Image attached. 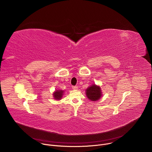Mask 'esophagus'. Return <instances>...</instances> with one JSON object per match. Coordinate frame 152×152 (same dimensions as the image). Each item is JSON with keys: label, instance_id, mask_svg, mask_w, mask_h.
Masks as SVG:
<instances>
[{"label": "esophagus", "instance_id": "34e87169", "mask_svg": "<svg viewBox=\"0 0 152 152\" xmlns=\"http://www.w3.org/2000/svg\"><path fill=\"white\" fill-rule=\"evenodd\" d=\"M72 89L73 90H77V86H72Z\"/></svg>", "mask_w": 152, "mask_h": 152}]
</instances>
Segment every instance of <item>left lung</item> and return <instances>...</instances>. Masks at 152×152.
Wrapping results in <instances>:
<instances>
[{
	"instance_id": "8db88e82",
	"label": "left lung",
	"mask_w": 152,
	"mask_h": 152,
	"mask_svg": "<svg viewBox=\"0 0 152 152\" xmlns=\"http://www.w3.org/2000/svg\"><path fill=\"white\" fill-rule=\"evenodd\" d=\"M86 95L90 100L96 101L101 97L102 94L99 86L96 85H93L86 90Z\"/></svg>"
}]
</instances>
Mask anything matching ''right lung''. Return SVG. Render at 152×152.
Listing matches in <instances>:
<instances>
[{
  "mask_svg": "<svg viewBox=\"0 0 152 152\" xmlns=\"http://www.w3.org/2000/svg\"><path fill=\"white\" fill-rule=\"evenodd\" d=\"M62 95H63V91L62 90H56L53 94L54 98L56 100H60L62 97Z\"/></svg>",
  "mask_w": 152,
  "mask_h": 152,
  "instance_id": "add662e5",
  "label": "right lung"
}]
</instances>
